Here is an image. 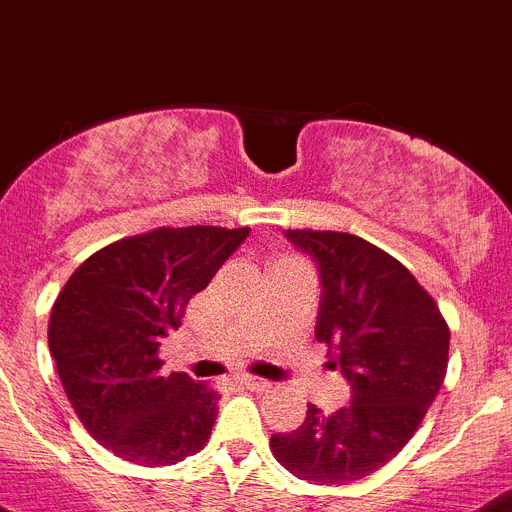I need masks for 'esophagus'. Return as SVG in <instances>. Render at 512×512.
I'll return each instance as SVG.
<instances>
[{
  "instance_id": "1",
  "label": "esophagus",
  "mask_w": 512,
  "mask_h": 512,
  "mask_svg": "<svg viewBox=\"0 0 512 512\" xmlns=\"http://www.w3.org/2000/svg\"><path fill=\"white\" fill-rule=\"evenodd\" d=\"M239 385L247 390H255V393H267V390L273 388V382H267V380H262V377H252V375L239 377Z\"/></svg>"
}]
</instances>
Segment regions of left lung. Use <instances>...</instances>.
Wrapping results in <instances>:
<instances>
[{
    "instance_id": "1",
    "label": "left lung",
    "mask_w": 512,
    "mask_h": 512,
    "mask_svg": "<svg viewBox=\"0 0 512 512\" xmlns=\"http://www.w3.org/2000/svg\"><path fill=\"white\" fill-rule=\"evenodd\" d=\"M319 262L316 339L352 385L331 416L308 405L306 421L270 436L275 459L311 485L362 480L403 449L439 395L449 365V324L403 262L347 232L288 229Z\"/></svg>"
}]
</instances>
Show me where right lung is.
<instances>
[{"label":"right lung","mask_w":512,"mask_h":512,"mask_svg":"<svg viewBox=\"0 0 512 512\" xmlns=\"http://www.w3.org/2000/svg\"><path fill=\"white\" fill-rule=\"evenodd\" d=\"M250 227H160L101 247L50 311L48 344L78 421L119 459L168 467L206 446L219 393L163 375L160 339L181 326Z\"/></svg>","instance_id":"1"}]
</instances>
